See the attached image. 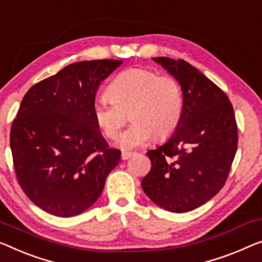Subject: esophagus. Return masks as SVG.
Returning <instances> with one entry per match:
<instances>
[{"label": "esophagus", "mask_w": 262, "mask_h": 262, "mask_svg": "<svg viewBox=\"0 0 262 262\" xmlns=\"http://www.w3.org/2000/svg\"><path fill=\"white\" fill-rule=\"evenodd\" d=\"M135 153H133V151H122V155H121V158L122 160H128L130 158V156L134 155Z\"/></svg>", "instance_id": "34e87169"}]
</instances>
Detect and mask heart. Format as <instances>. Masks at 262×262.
I'll list each match as a JSON object with an SVG mask.
<instances>
[{
	"instance_id": "obj_1",
	"label": "heart",
	"mask_w": 262,
	"mask_h": 262,
	"mask_svg": "<svg viewBox=\"0 0 262 262\" xmlns=\"http://www.w3.org/2000/svg\"><path fill=\"white\" fill-rule=\"evenodd\" d=\"M108 99L93 106L96 126L108 139L118 138L128 116L129 128L119 138L123 148L141 147L151 139L165 140L179 127L183 111L181 84L170 75L146 68L123 70L107 87Z\"/></svg>"
}]
</instances>
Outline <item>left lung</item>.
Instances as JSON below:
<instances>
[{"mask_svg": "<svg viewBox=\"0 0 262 262\" xmlns=\"http://www.w3.org/2000/svg\"><path fill=\"white\" fill-rule=\"evenodd\" d=\"M153 60L181 84L183 111L168 141L147 151L151 168L141 186L161 208L189 212L209 201L227 181L237 149L235 115L224 91L188 62Z\"/></svg>", "mask_w": 262, "mask_h": 262, "instance_id": "left-lung-1", "label": "left lung"}]
</instances>
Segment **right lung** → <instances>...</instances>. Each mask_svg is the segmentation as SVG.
Instances as JSON below:
<instances>
[{"instance_id": "obj_1", "label": "right lung", "mask_w": 262, "mask_h": 262, "mask_svg": "<svg viewBox=\"0 0 262 262\" xmlns=\"http://www.w3.org/2000/svg\"><path fill=\"white\" fill-rule=\"evenodd\" d=\"M121 60L75 62L34 84L10 129L18 185L45 212L83 213L102 193L121 151L111 148L93 118L95 95Z\"/></svg>"}]
</instances>
